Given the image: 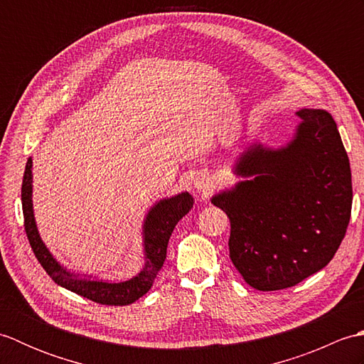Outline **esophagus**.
I'll return each mask as SVG.
<instances>
[{
    "instance_id": "1",
    "label": "esophagus",
    "mask_w": 364,
    "mask_h": 364,
    "mask_svg": "<svg viewBox=\"0 0 364 364\" xmlns=\"http://www.w3.org/2000/svg\"><path fill=\"white\" fill-rule=\"evenodd\" d=\"M210 188H213V181L210 180V176L206 173H197L194 176V189L200 191V192H205Z\"/></svg>"
}]
</instances>
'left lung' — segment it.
<instances>
[{
  "label": "left lung",
  "instance_id": "1",
  "mask_svg": "<svg viewBox=\"0 0 364 364\" xmlns=\"http://www.w3.org/2000/svg\"><path fill=\"white\" fill-rule=\"evenodd\" d=\"M291 141L252 145L235 161L244 178L213 196L230 219V258L247 284L277 291L326 267L352 210L350 164L333 117L300 109Z\"/></svg>",
  "mask_w": 364,
  "mask_h": 364
}]
</instances>
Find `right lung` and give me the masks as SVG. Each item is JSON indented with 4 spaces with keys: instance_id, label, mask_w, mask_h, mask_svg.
Instances as JSON below:
<instances>
[{
    "instance_id": "add662e5",
    "label": "right lung",
    "mask_w": 364,
    "mask_h": 364,
    "mask_svg": "<svg viewBox=\"0 0 364 364\" xmlns=\"http://www.w3.org/2000/svg\"><path fill=\"white\" fill-rule=\"evenodd\" d=\"M192 205H194V198L189 192H181V194L162 198L154 203L146 213L142 225L145 259L142 269L125 282H109L92 275L72 272L53 257L48 247L42 241L33 208V158H29L26 162L21 184V206L26 236L31 249L45 272L63 288L102 305H129L149 292L166 261L167 244L172 231L176 223L191 211Z\"/></svg>"
}]
</instances>
